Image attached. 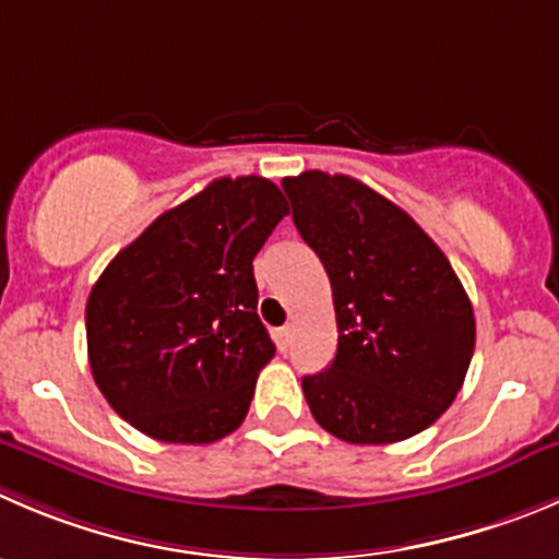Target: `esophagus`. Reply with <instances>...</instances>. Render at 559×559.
Instances as JSON below:
<instances>
[{"instance_id": "1", "label": "esophagus", "mask_w": 559, "mask_h": 559, "mask_svg": "<svg viewBox=\"0 0 559 559\" xmlns=\"http://www.w3.org/2000/svg\"><path fill=\"white\" fill-rule=\"evenodd\" d=\"M274 340H276V348H280V350H288L290 343H294V326L276 329Z\"/></svg>"}]
</instances>
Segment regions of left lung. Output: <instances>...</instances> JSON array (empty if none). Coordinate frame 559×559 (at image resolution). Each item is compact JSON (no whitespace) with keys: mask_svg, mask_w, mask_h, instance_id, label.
Instances as JSON below:
<instances>
[{"mask_svg":"<svg viewBox=\"0 0 559 559\" xmlns=\"http://www.w3.org/2000/svg\"><path fill=\"white\" fill-rule=\"evenodd\" d=\"M294 225L332 283L337 354L301 379L312 417L350 444H392L450 408L475 350V312L428 233L386 197L321 169L283 180Z\"/></svg>","mask_w":559,"mask_h":559,"instance_id":"obj_1","label":"left lung"}]
</instances>
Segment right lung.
Listing matches in <instances>:
<instances>
[{"label": "right lung", "instance_id": "add662e5", "mask_svg": "<svg viewBox=\"0 0 559 559\" xmlns=\"http://www.w3.org/2000/svg\"><path fill=\"white\" fill-rule=\"evenodd\" d=\"M283 216L271 180L216 178L106 265L87 299V356L126 423L173 444H211L243 423L276 350L254 312L252 260Z\"/></svg>", "mask_w": 559, "mask_h": 559}]
</instances>
